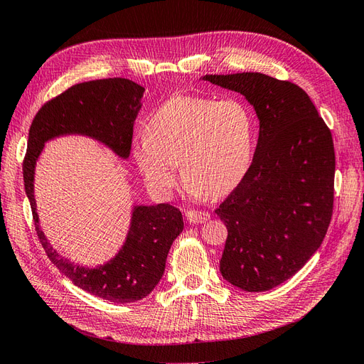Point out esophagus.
I'll return each mask as SVG.
<instances>
[{"label":"esophagus","instance_id":"34e87169","mask_svg":"<svg viewBox=\"0 0 364 364\" xmlns=\"http://www.w3.org/2000/svg\"><path fill=\"white\" fill-rule=\"evenodd\" d=\"M185 217H186V220H188L190 223H196V225L205 223V222H208V220H209V214L205 213V211H186Z\"/></svg>","mask_w":364,"mask_h":364}]
</instances>
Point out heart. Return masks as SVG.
<instances>
[{"label":"heart","instance_id":"b5f03b06","mask_svg":"<svg viewBox=\"0 0 364 364\" xmlns=\"http://www.w3.org/2000/svg\"><path fill=\"white\" fill-rule=\"evenodd\" d=\"M147 135L136 136L132 156L149 188L170 197L181 164L185 191L220 197L235 190L252 165L255 123L234 98L176 95L153 112Z\"/></svg>","mask_w":364,"mask_h":364}]
</instances>
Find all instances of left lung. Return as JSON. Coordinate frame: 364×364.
<instances>
[{
  "instance_id": "1",
  "label": "left lung",
  "mask_w": 364,
  "mask_h": 364,
  "mask_svg": "<svg viewBox=\"0 0 364 364\" xmlns=\"http://www.w3.org/2000/svg\"><path fill=\"white\" fill-rule=\"evenodd\" d=\"M202 79L245 95L259 119L246 178L215 214L228 228L222 277L245 291H267L299 272L326 235L334 202L331 130L291 82L261 73Z\"/></svg>"
}]
</instances>
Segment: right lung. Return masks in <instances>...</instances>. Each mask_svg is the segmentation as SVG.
<instances>
[{"instance_id": "obj_1", "label": "right lung", "mask_w": 364, "mask_h": 364, "mask_svg": "<svg viewBox=\"0 0 364 364\" xmlns=\"http://www.w3.org/2000/svg\"><path fill=\"white\" fill-rule=\"evenodd\" d=\"M144 91L141 85L119 77L68 87L43 105L33 119L23 165L33 220L48 258L77 287L115 304L139 301L156 287L173 241L183 230L181 211L168 203L135 205L126 241L117 255L100 266H80L59 255L42 232L35 200V168L46 142L67 135L92 138L118 158L127 159Z\"/></svg>"}]
</instances>
